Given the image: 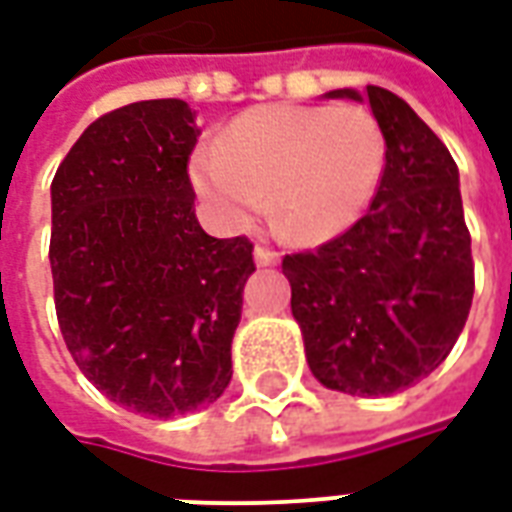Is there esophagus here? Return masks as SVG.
Listing matches in <instances>:
<instances>
[{
  "mask_svg": "<svg viewBox=\"0 0 512 512\" xmlns=\"http://www.w3.org/2000/svg\"><path fill=\"white\" fill-rule=\"evenodd\" d=\"M253 259H256L259 267H272V264H278V261H281V253L272 251V248H267V245H256Z\"/></svg>",
  "mask_w": 512,
  "mask_h": 512,
  "instance_id": "1",
  "label": "esophagus"
}]
</instances>
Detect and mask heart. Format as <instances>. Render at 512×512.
Segmentation results:
<instances>
[{"label":"heart","mask_w":512,"mask_h":512,"mask_svg":"<svg viewBox=\"0 0 512 512\" xmlns=\"http://www.w3.org/2000/svg\"><path fill=\"white\" fill-rule=\"evenodd\" d=\"M387 141L363 106L275 103L245 111L190 177L212 212L240 229L264 207L289 237L333 240L363 218L382 185Z\"/></svg>","instance_id":"b5f03b06"}]
</instances>
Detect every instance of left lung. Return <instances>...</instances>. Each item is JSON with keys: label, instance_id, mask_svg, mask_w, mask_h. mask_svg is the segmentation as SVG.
<instances>
[{"label": "left lung", "instance_id": "1", "mask_svg": "<svg viewBox=\"0 0 512 512\" xmlns=\"http://www.w3.org/2000/svg\"><path fill=\"white\" fill-rule=\"evenodd\" d=\"M365 100L387 141L382 185L352 229L283 256L313 376L349 395L401 393L445 360L475 294L458 166L412 106L382 87Z\"/></svg>", "mask_w": 512, "mask_h": 512}]
</instances>
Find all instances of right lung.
Listing matches in <instances>:
<instances>
[{"instance_id":"add662e5","label":"right lung","mask_w":512,"mask_h":512,"mask_svg":"<svg viewBox=\"0 0 512 512\" xmlns=\"http://www.w3.org/2000/svg\"><path fill=\"white\" fill-rule=\"evenodd\" d=\"M185 100H141L89 125L51 182V275L67 352L130 412L179 417L231 382V338L256 270L248 237L201 229Z\"/></svg>"}]
</instances>
